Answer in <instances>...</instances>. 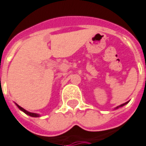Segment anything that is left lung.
<instances>
[{
	"label": "left lung",
	"instance_id": "8db88e82",
	"mask_svg": "<svg viewBox=\"0 0 146 146\" xmlns=\"http://www.w3.org/2000/svg\"><path fill=\"white\" fill-rule=\"evenodd\" d=\"M126 104H127V102H126V103H125V104H121V105H120V106H119V107H123V105Z\"/></svg>",
	"mask_w": 146,
	"mask_h": 146
}]
</instances>
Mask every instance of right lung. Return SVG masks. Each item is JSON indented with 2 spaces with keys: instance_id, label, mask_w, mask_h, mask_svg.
Masks as SVG:
<instances>
[{
  "instance_id": "1",
  "label": "right lung",
  "mask_w": 146,
  "mask_h": 146,
  "mask_svg": "<svg viewBox=\"0 0 146 146\" xmlns=\"http://www.w3.org/2000/svg\"><path fill=\"white\" fill-rule=\"evenodd\" d=\"M16 106H17V107L19 108V109H20V110H21L22 111H23L24 113H25V114H27V115H28L31 116V117H38V116H39L38 115V114H35V113H31V112L27 111H26L25 109H23V108H21V107H20V106H19L18 104H16Z\"/></svg>"
}]
</instances>
